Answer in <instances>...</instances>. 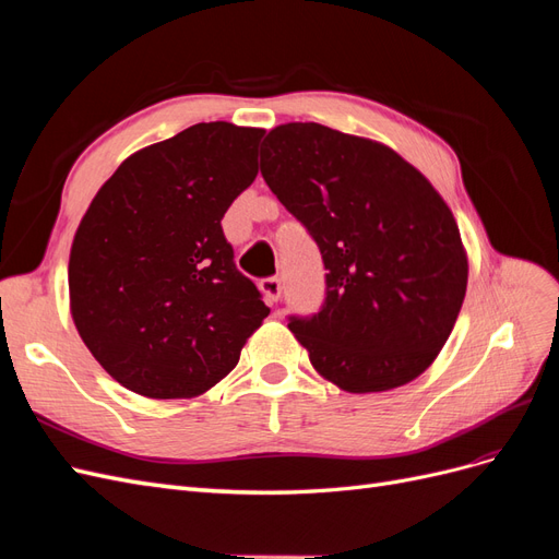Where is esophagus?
<instances>
[{"label":"esophagus","instance_id":"obj_1","mask_svg":"<svg viewBox=\"0 0 559 559\" xmlns=\"http://www.w3.org/2000/svg\"><path fill=\"white\" fill-rule=\"evenodd\" d=\"M259 286H261V292H263V298L270 302V306H273V302H277L280 294H282V282L277 277H265V280L259 282Z\"/></svg>","mask_w":559,"mask_h":559}]
</instances>
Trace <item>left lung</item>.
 Returning <instances> with one entry per match:
<instances>
[{"label":"left lung","mask_w":559,"mask_h":559,"mask_svg":"<svg viewBox=\"0 0 559 559\" xmlns=\"http://www.w3.org/2000/svg\"><path fill=\"white\" fill-rule=\"evenodd\" d=\"M261 175L324 261L319 312L289 317L317 373L352 394L425 373L468 280L460 228L427 177L384 144L319 123L270 130Z\"/></svg>","instance_id":"8db88e82"}]
</instances>
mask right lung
<instances>
[{
	"mask_svg": "<svg viewBox=\"0 0 559 559\" xmlns=\"http://www.w3.org/2000/svg\"><path fill=\"white\" fill-rule=\"evenodd\" d=\"M263 132L226 121L186 128L123 160L83 214L70 253L72 317L130 392H207L270 314L222 228L259 175Z\"/></svg>",
	"mask_w": 559,
	"mask_h": 559,
	"instance_id": "obj_1",
	"label": "right lung"
}]
</instances>
